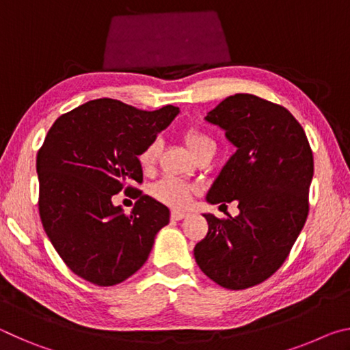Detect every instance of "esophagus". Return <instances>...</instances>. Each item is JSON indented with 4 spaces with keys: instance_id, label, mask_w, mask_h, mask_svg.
I'll use <instances>...</instances> for the list:
<instances>
[{
    "instance_id": "1",
    "label": "esophagus",
    "mask_w": 350,
    "mask_h": 350,
    "mask_svg": "<svg viewBox=\"0 0 350 350\" xmlns=\"http://www.w3.org/2000/svg\"><path fill=\"white\" fill-rule=\"evenodd\" d=\"M185 216H187V213H183V211H179V210L171 211V219H173V221H180V219H183Z\"/></svg>"
}]
</instances>
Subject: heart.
Wrapping results in <instances>:
<instances>
[{"label": "heart", "instance_id": "heart-1", "mask_svg": "<svg viewBox=\"0 0 350 350\" xmlns=\"http://www.w3.org/2000/svg\"><path fill=\"white\" fill-rule=\"evenodd\" d=\"M182 139L187 144L188 150L191 151V154L196 159L205 152H215V140L196 128L188 126L183 129ZM159 154H161V142L159 140H152L142 148L137 156V161L140 168L144 170L145 173H151V171L156 168ZM194 193H196V187L189 185V183L179 179H173V177H165V179L159 180L156 185L152 187V196L156 198L159 202L173 206V208H183V206H187Z\"/></svg>", "mask_w": 350, "mask_h": 350}]
</instances>
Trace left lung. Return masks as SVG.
Masks as SVG:
<instances>
[{"mask_svg": "<svg viewBox=\"0 0 350 350\" xmlns=\"http://www.w3.org/2000/svg\"><path fill=\"white\" fill-rule=\"evenodd\" d=\"M205 120L222 128L236 146L206 200L222 205L236 200L239 215H204L208 233L194 247V258L221 287L248 288L281 267L304 227L312 148L284 106L252 94L222 100Z\"/></svg>", "mask_w": 350, "mask_h": 350, "instance_id": "1", "label": "left lung"}]
</instances>
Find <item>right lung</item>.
Segmentation results:
<instances>
[{"instance_id": "1", "label": "right lung", "mask_w": 350, "mask_h": 350, "mask_svg": "<svg viewBox=\"0 0 350 350\" xmlns=\"http://www.w3.org/2000/svg\"><path fill=\"white\" fill-rule=\"evenodd\" d=\"M179 108L144 111L98 98L60 116L37 154L38 210L63 262L83 280L109 287L146 262L170 210L144 196L142 148L156 140ZM122 189L138 198L131 215L111 205Z\"/></svg>"}]
</instances>
